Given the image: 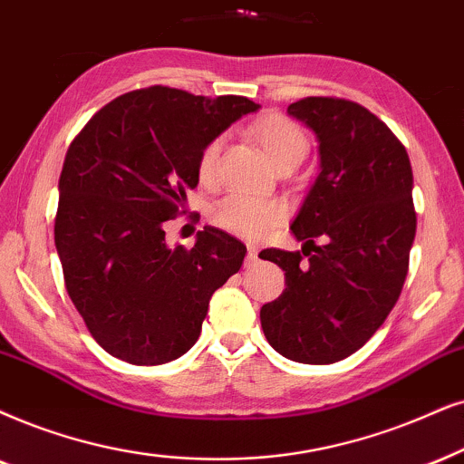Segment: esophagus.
<instances>
[{
    "label": "esophagus",
    "mask_w": 464,
    "mask_h": 464,
    "mask_svg": "<svg viewBox=\"0 0 464 464\" xmlns=\"http://www.w3.org/2000/svg\"><path fill=\"white\" fill-rule=\"evenodd\" d=\"M259 259V250H256V246H250L248 244V255H246V267H252Z\"/></svg>",
    "instance_id": "34e87169"
}]
</instances>
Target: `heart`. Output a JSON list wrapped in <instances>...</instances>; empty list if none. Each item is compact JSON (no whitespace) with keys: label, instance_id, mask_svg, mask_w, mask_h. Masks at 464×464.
Here are the masks:
<instances>
[{"label":"heart","instance_id":"1","mask_svg":"<svg viewBox=\"0 0 464 464\" xmlns=\"http://www.w3.org/2000/svg\"><path fill=\"white\" fill-rule=\"evenodd\" d=\"M252 137L259 140L266 156L276 167L300 162L308 151V137L295 121L280 113H267L252 124ZM220 139L209 140L198 156L197 173L201 181L214 178ZM285 205L274 198H256L246 195H228L214 205L209 218L216 227L225 228L244 239H259L285 220Z\"/></svg>","mask_w":464,"mask_h":464}]
</instances>
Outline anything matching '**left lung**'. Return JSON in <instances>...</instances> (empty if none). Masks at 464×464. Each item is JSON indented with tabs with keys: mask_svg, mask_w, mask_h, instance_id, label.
<instances>
[{
	"mask_svg": "<svg viewBox=\"0 0 464 464\" xmlns=\"http://www.w3.org/2000/svg\"><path fill=\"white\" fill-rule=\"evenodd\" d=\"M286 113L319 139L321 173L291 225L302 252L267 250L286 289L261 308V327L280 355L334 363L371 340L402 291L418 225L411 162L357 102L310 96Z\"/></svg>",
	"mask_w": 464,
	"mask_h": 464,
	"instance_id": "1",
	"label": "left lung"
}]
</instances>
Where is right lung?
Instances as JSON below:
<instances>
[{
	"instance_id": "1",
	"label": "right lung",
	"mask_w": 464,
	"mask_h": 464,
	"mask_svg": "<svg viewBox=\"0 0 464 464\" xmlns=\"http://www.w3.org/2000/svg\"><path fill=\"white\" fill-rule=\"evenodd\" d=\"M259 104L154 85L111 101L70 143L60 175L55 248L70 300L113 357L178 360L197 343L214 291L246 246L205 227L190 250L162 225L197 188L201 150Z\"/></svg>"
}]
</instances>
